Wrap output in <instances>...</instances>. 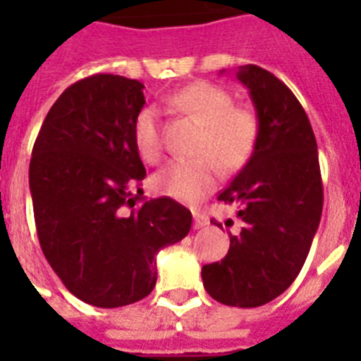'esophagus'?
Segmentation results:
<instances>
[{"mask_svg":"<svg viewBox=\"0 0 361 361\" xmlns=\"http://www.w3.org/2000/svg\"><path fill=\"white\" fill-rule=\"evenodd\" d=\"M192 219H195V228H204L209 225V217L204 212H192Z\"/></svg>","mask_w":361,"mask_h":361,"instance_id":"esophagus-1","label":"esophagus"}]
</instances>
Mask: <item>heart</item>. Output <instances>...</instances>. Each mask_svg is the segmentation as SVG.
Returning <instances> with one entry per match:
<instances>
[{
  "mask_svg": "<svg viewBox=\"0 0 361 361\" xmlns=\"http://www.w3.org/2000/svg\"><path fill=\"white\" fill-rule=\"evenodd\" d=\"M176 109L204 125L198 138L197 157L176 159L153 176L155 191L180 202H198L219 180V166L226 172L241 169L249 161L258 136V123L252 112L236 109L225 87L198 82L170 97ZM133 140L146 163H157L163 152L159 110L152 104L136 112Z\"/></svg>",
  "mask_w": 361,
  "mask_h": 361,
  "instance_id": "obj_1",
  "label": "heart"
}]
</instances>
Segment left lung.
I'll return each instance as SVG.
<instances>
[{"label": "left lung", "mask_w": 361, "mask_h": 361, "mask_svg": "<svg viewBox=\"0 0 361 361\" xmlns=\"http://www.w3.org/2000/svg\"><path fill=\"white\" fill-rule=\"evenodd\" d=\"M236 78L255 104L258 136L245 166L217 197L236 206L241 228L231 234L226 257L204 266L202 281L217 302L258 307L283 294L300 274L324 192L314 133L294 93L257 65L240 67Z\"/></svg>", "instance_id": "1"}]
</instances>
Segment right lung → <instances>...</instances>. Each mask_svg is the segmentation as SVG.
I'll return each mask as SVG.
<instances>
[{"label":"right lung","instance_id":"obj_1","mask_svg":"<svg viewBox=\"0 0 361 361\" xmlns=\"http://www.w3.org/2000/svg\"><path fill=\"white\" fill-rule=\"evenodd\" d=\"M142 90L118 75L78 80L48 110L31 153L42 252L67 290L95 307L146 298L157 283V252L191 231L185 206L140 197L146 169L133 121L146 104Z\"/></svg>","mask_w":361,"mask_h":361}]
</instances>
